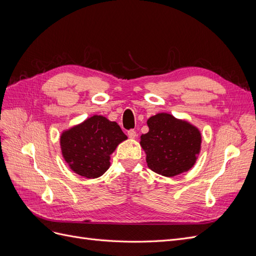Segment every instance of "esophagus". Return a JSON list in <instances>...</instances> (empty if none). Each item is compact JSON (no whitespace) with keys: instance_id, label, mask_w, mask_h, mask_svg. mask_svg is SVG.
Returning <instances> with one entry per match:
<instances>
[{"instance_id":"34e87169","label":"esophagus","mask_w":256,"mask_h":256,"mask_svg":"<svg viewBox=\"0 0 256 256\" xmlns=\"http://www.w3.org/2000/svg\"><path fill=\"white\" fill-rule=\"evenodd\" d=\"M127 134H128V136H129V138H134L136 136V131H134V129L129 130L128 132H127Z\"/></svg>"}]
</instances>
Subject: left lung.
I'll use <instances>...</instances> for the list:
<instances>
[{
  "label": "left lung",
  "instance_id": "1",
  "mask_svg": "<svg viewBox=\"0 0 256 256\" xmlns=\"http://www.w3.org/2000/svg\"><path fill=\"white\" fill-rule=\"evenodd\" d=\"M147 125L150 131L141 136V146L152 171L172 177L192 168L202 138L196 127L166 113L152 116Z\"/></svg>",
  "mask_w": 256,
  "mask_h": 256
}]
</instances>
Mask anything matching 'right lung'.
I'll return each instance as SVG.
<instances>
[{
    "label": "right lung",
    "instance_id": "obj_1",
    "mask_svg": "<svg viewBox=\"0 0 256 256\" xmlns=\"http://www.w3.org/2000/svg\"><path fill=\"white\" fill-rule=\"evenodd\" d=\"M127 136L115 122L94 115L62 134V152L74 172L97 178L110 166V154Z\"/></svg>",
    "mask_w": 256,
    "mask_h": 256
}]
</instances>
